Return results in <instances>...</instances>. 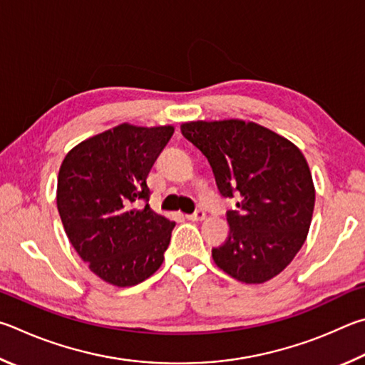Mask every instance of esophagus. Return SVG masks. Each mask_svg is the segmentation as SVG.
Listing matches in <instances>:
<instances>
[{
  "label": "esophagus",
  "instance_id": "obj_1",
  "mask_svg": "<svg viewBox=\"0 0 365 365\" xmlns=\"http://www.w3.org/2000/svg\"><path fill=\"white\" fill-rule=\"evenodd\" d=\"M205 216H207V213L203 212V210H195V213L187 215L186 218L190 221H202V220H205Z\"/></svg>",
  "mask_w": 365,
  "mask_h": 365
}]
</instances>
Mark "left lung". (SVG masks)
Returning <instances> with one entry per match:
<instances>
[{"label":"left lung","instance_id":"obj_1","mask_svg":"<svg viewBox=\"0 0 365 365\" xmlns=\"http://www.w3.org/2000/svg\"><path fill=\"white\" fill-rule=\"evenodd\" d=\"M182 136L208 158L227 212L229 237L212 250L216 266L245 284H264L282 272L303 247L316 190L298 147L253 121H187Z\"/></svg>","mask_w":365,"mask_h":365}]
</instances>
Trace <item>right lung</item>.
Listing matches in <instances>:
<instances>
[{
	"instance_id": "add662e5",
	"label": "right lung",
	"mask_w": 365,
	"mask_h": 365,
	"mask_svg": "<svg viewBox=\"0 0 365 365\" xmlns=\"http://www.w3.org/2000/svg\"><path fill=\"white\" fill-rule=\"evenodd\" d=\"M173 133L171 125L121 123L75 145L61 165L57 210L63 229L107 284L138 285L163 263L176 222L150 208L147 176Z\"/></svg>"
}]
</instances>
